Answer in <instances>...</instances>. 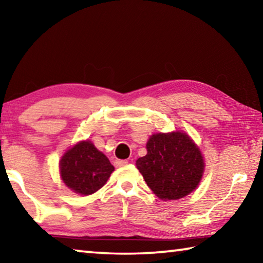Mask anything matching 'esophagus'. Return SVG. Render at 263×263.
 Listing matches in <instances>:
<instances>
[{"instance_id": "1", "label": "esophagus", "mask_w": 263, "mask_h": 263, "mask_svg": "<svg viewBox=\"0 0 263 263\" xmlns=\"http://www.w3.org/2000/svg\"><path fill=\"white\" fill-rule=\"evenodd\" d=\"M127 163H128L127 160H116L115 166L116 167H123V166H126Z\"/></svg>"}]
</instances>
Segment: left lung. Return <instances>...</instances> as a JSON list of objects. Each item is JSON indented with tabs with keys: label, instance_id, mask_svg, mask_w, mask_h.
I'll return each instance as SVG.
<instances>
[{
	"label": "left lung",
	"instance_id": "1",
	"mask_svg": "<svg viewBox=\"0 0 263 263\" xmlns=\"http://www.w3.org/2000/svg\"><path fill=\"white\" fill-rule=\"evenodd\" d=\"M147 154L136 161L151 190L163 201L189 195L202 180L204 160L186 133H154L146 144Z\"/></svg>",
	"mask_w": 263,
	"mask_h": 263
}]
</instances>
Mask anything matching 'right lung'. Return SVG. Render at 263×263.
<instances>
[{
  "label": "right lung",
  "mask_w": 263,
  "mask_h": 263,
  "mask_svg": "<svg viewBox=\"0 0 263 263\" xmlns=\"http://www.w3.org/2000/svg\"><path fill=\"white\" fill-rule=\"evenodd\" d=\"M64 183L79 195H91L103 186L114 172L109 159L91 141H80L59 162Z\"/></svg>",
  "instance_id": "1"
}]
</instances>
